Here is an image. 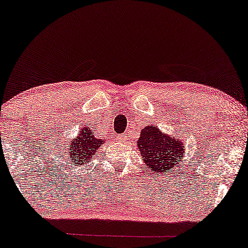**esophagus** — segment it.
I'll list each match as a JSON object with an SVG mask.
<instances>
[{"label":"esophagus","instance_id":"34e87169","mask_svg":"<svg viewBox=\"0 0 248 248\" xmlns=\"http://www.w3.org/2000/svg\"><path fill=\"white\" fill-rule=\"evenodd\" d=\"M118 138H119V139H121V140H124V135H121V136H119V137H118Z\"/></svg>","mask_w":248,"mask_h":248}]
</instances>
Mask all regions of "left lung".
<instances>
[{
	"instance_id": "1",
	"label": "left lung",
	"mask_w": 248,
	"mask_h": 248,
	"mask_svg": "<svg viewBox=\"0 0 248 248\" xmlns=\"http://www.w3.org/2000/svg\"><path fill=\"white\" fill-rule=\"evenodd\" d=\"M136 143L149 172H155L156 175L167 173L170 169L180 166L179 161L186 155L183 141L161 132L153 125H148L141 131Z\"/></svg>"
}]
</instances>
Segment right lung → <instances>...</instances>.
<instances>
[{"mask_svg":"<svg viewBox=\"0 0 248 248\" xmlns=\"http://www.w3.org/2000/svg\"><path fill=\"white\" fill-rule=\"evenodd\" d=\"M68 143L72 144L67 148L68 152L65 156H67V160L76 168L87 164L93 158H95L99 148L105 143V139H98L93 130L84 128L78 133L77 138H74L72 142Z\"/></svg>","mask_w":248,"mask_h":248,"instance_id":"1","label":"right lung"}]
</instances>
